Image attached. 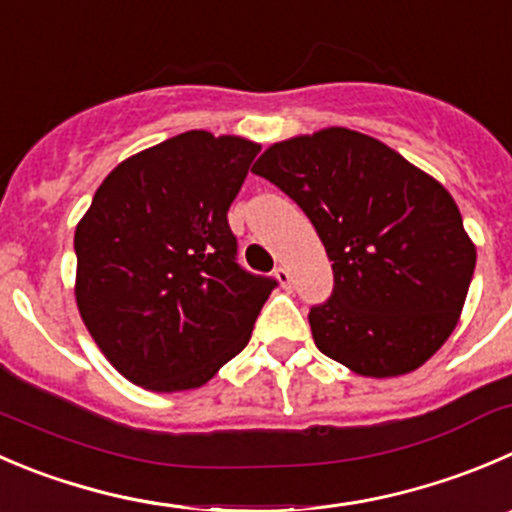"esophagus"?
Listing matches in <instances>:
<instances>
[{"mask_svg": "<svg viewBox=\"0 0 512 512\" xmlns=\"http://www.w3.org/2000/svg\"><path fill=\"white\" fill-rule=\"evenodd\" d=\"M275 277H277V282H280L282 287H285V290H290L292 287V275H290V270H287V267H277L275 270Z\"/></svg>", "mask_w": 512, "mask_h": 512, "instance_id": "34e87169", "label": "esophagus"}]
</instances>
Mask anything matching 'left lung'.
Here are the masks:
<instances>
[{"label": "left lung", "instance_id": "8db88e82", "mask_svg": "<svg viewBox=\"0 0 512 512\" xmlns=\"http://www.w3.org/2000/svg\"><path fill=\"white\" fill-rule=\"evenodd\" d=\"M252 172L302 207L332 260L330 300L310 310L317 350L362 377H398L443 347L475 245L435 177L347 127L275 142Z\"/></svg>", "mask_w": 512, "mask_h": 512}]
</instances>
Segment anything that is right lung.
<instances>
[{"label": "right lung", "instance_id": "right-lung-1", "mask_svg": "<svg viewBox=\"0 0 512 512\" xmlns=\"http://www.w3.org/2000/svg\"><path fill=\"white\" fill-rule=\"evenodd\" d=\"M257 142L182 132L119 162L74 230L79 315L114 370L155 393L212 380L277 285L237 265L227 210Z\"/></svg>", "mask_w": 512, "mask_h": 512}]
</instances>
